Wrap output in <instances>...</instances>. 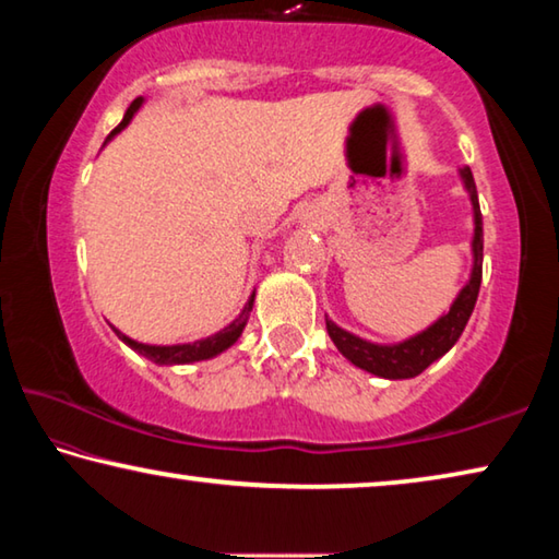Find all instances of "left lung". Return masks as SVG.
Returning <instances> with one entry per match:
<instances>
[{
  "instance_id": "8db88e82",
  "label": "left lung",
  "mask_w": 559,
  "mask_h": 559,
  "mask_svg": "<svg viewBox=\"0 0 559 559\" xmlns=\"http://www.w3.org/2000/svg\"><path fill=\"white\" fill-rule=\"evenodd\" d=\"M460 176H463V183L467 193H471L473 201V216H475V236H473V273L471 281L465 283V288L460 290L457 298L450 306L445 316H440L436 323H432L428 331H423L413 338L395 345H378L370 341H362L358 335H353L343 328L335 325L333 321L325 318V328L331 341L335 343L345 358H348L353 366H358L368 373L388 378V380H401V378H415L420 376L430 362L445 356V353L457 343L460 333L465 331L467 321H471L473 308L477 294H480V281H483V214L480 203H477V189L471 168H460Z\"/></svg>"
}]
</instances>
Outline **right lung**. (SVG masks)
Listing matches in <instances>:
<instances>
[{"label": "right lung", "instance_id": "right-lung-1", "mask_svg": "<svg viewBox=\"0 0 559 559\" xmlns=\"http://www.w3.org/2000/svg\"><path fill=\"white\" fill-rule=\"evenodd\" d=\"M144 104V96H139V99L131 102V106L127 109V114H123V119L117 129L111 131L109 139H114L119 134V131L127 127V123L131 121V117H134L139 106ZM106 139V141H109ZM253 298L255 294H251V298H248V304L243 306L241 316L236 318L234 323H228L224 331H218L214 335H209V338L203 341H193V343H181V345H146V343H139V341H131L129 335H123L119 328H114V333L119 335V338L129 345L131 350L141 353V356H146L148 360L158 362V366H181V362H197V360H206V358H214L218 356V353H224L226 348H231V345L238 341V335L243 333L246 328V321L248 316H251V308H253Z\"/></svg>", "mask_w": 559, "mask_h": 559}]
</instances>
